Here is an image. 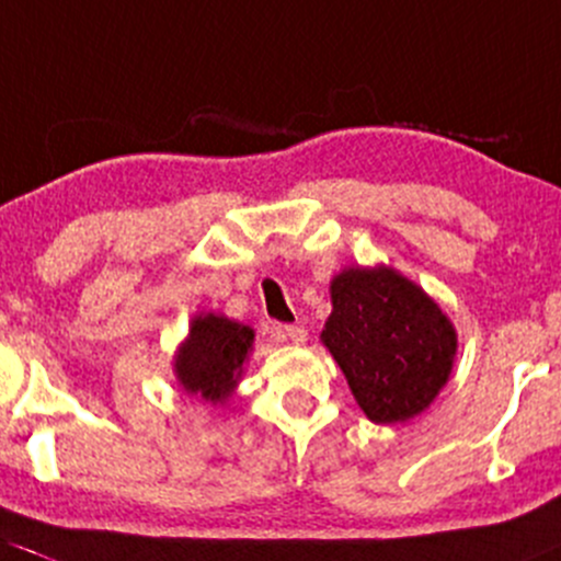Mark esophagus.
Masks as SVG:
<instances>
[{"mask_svg":"<svg viewBox=\"0 0 561 561\" xmlns=\"http://www.w3.org/2000/svg\"><path fill=\"white\" fill-rule=\"evenodd\" d=\"M283 334H286L288 343L294 345H305V340H308V329L299 327V323H294V327H283Z\"/></svg>","mask_w":561,"mask_h":561,"instance_id":"34e87169","label":"esophagus"}]
</instances>
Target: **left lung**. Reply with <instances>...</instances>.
Returning <instances> with one entry per match:
<instances>
[{"mask_svg":"<svg viewBox=\"0 0 561 561\" xmlns=\"http://www.w3.org/2000/svg\"><path fill=\"white\" fill-rule=\"evenodd\" d=\"M323 348L375 424H405L448 383L459 348L454 321L415 280L389 264L345 267L329 283Z\"/></svg>","mask_w":561,"mask_h":561,"instance_id":"left-lung-1","label":"left lung"}]
</instances>
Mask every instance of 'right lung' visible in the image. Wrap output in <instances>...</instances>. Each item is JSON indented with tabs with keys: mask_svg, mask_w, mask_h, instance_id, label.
I'll use <instances>...</instances> for the list:
<instances>
[{
	"mask_svg": "<svg viewBox=\"0 0 561 561\" xmlns=\"http://www.w3.org/2000/svg\"><path fill=\"white\" fill-rule=\"evenodd\" d=\"M253 354V329L224 313H196L172 356V373L188 397L227 405Z\"/></svg>",
	"mask_w": 561,
	"mask_h": 561,
	"instance_id": "obj_1",
	"label": "right lung"
}]
</instances>
